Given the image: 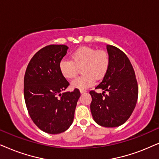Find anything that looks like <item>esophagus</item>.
Segmentation results:
<instances>
[{
  "instance_id": "34e87169",
  "label": "esophagus",
  "mask_w": 159,
  "mask_h": 159,
  "mask_svg": "<svg viewBox=\"0 0 159 159\" xmlns=\"http://www.w3.org/2000/svg\"><path fill=\"white\" fill-rule=\"evenodd\" d=\"M80 92H81V94H83V93L86 92V90H85V89H81V90H80Z\"/></svg>"
}]
</instances>
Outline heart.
I'll use <instances>...</instances> for the list:
<instances>
[{
	"mask_svg": "<svg viewBox=\"0 0 159 159\" xmlns=\"http://www.w3.org/2000/svg\"><path fill=\"white\" fill-rule=\"evenodd\" d=\"M72 60L62 59L59 64L60 71L66 79H72L77 75L78 68L82 67L83 75L72 82V87L86 89L94 85L95 78L100 79L108 70L110 55L106 51L83 46L72 53Z\"/></svg>",
	"mask_w": 159,
	"mask_h": 159,
	"instance_id": "heart-1",
	"label": "heart"
}]
</instances>
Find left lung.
Masks as SVG:
<instances>
[{"label":"left lung","instance_id":"obj_1","mask_svg":"<svg viewBox=\"0 0 159 159\" xmlns=\"http://www.w3.org/2000/svg\"><path fill=\"white\" fill-rule=\"evenodd\" d=\"M110 66L102 81L97 86L102 93L89 92L90 109L94 121L105 127L124 124L134 111L138 97L135 73L125 53L116 46L107 45Z\"/></svg>","mask_w":159,"mask_h":159}]
</instances>
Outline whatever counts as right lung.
<instances>
[{"mask_svg": "<svg viewBox=\"0 0 159 159\" xmlns=\"http://www.w3.org/2000/svg\"><path fill=\"white\" fill-rule=\"evenodd\" d=\"M65 45H48L32 57L24 77V97L28 113L34 124L48 134H60L73 121L78 89L66 92L68 81L59 68L66 55Z\"/></svg>", "mask_w": 159, "mask_h": 159, "instance_id": "right-lung-1", "label": "right lung"}]
</instances>
